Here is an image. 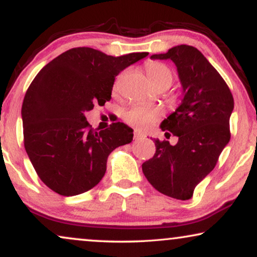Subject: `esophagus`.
<instances>
[{"instance_id":"esophagus-1","label":"esophagus","mask_w":257,"mask_h":257,"mask_svg":"<svg viewBox=\"0 0 257 257\" xmlns=\"http://www.w3.org/2000/svg\"><path fill=\"white\" fill-rule=\"evenodd\" d=\"M133 135H135V139H136V140L142 139L143 137H144V133H143V132H140V131H138V130H136V131H135V133H133Z\"/></svg>"}]
</instances>
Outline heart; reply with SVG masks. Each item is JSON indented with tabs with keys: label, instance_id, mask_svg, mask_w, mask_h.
Returning a JSON list of instances; mask_svg holds the SVG:
<instances>
[{
	"label": "heart",
	"instance_id": "obj_1",
	"mask_svg": "<svg viewBox=\"0 0 257 257\" xmlns=\"http://www.w3.org/2000/svg\"><path fill=\"white\" fill-rule=\"evenodd\" d=\"M145 71L151 82L157 87L161 85L170 86L173 82V72L166 64L160 62H147L145 64ZM118 83L114 84V90L117 89ZM161 115L159 108L144 106V105H133L125 111L124 119L127 124L136 127H146L153 121H156Z\"/></svg>",
	"mask_w": 257,
	"mask_h": 257
}]
</instances>
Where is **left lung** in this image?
I'll use <instances>...</instances> for the list:
<instances>
[{"label":"left lung","mask_w":257,"mask_h":257,"mask_svg":"<svg viewBox=\"0 0 257 257\" xmlns=\"http://www.w3.org/2000/svg\"><path fill=\"white\" fill-rule=\"evenodd\" d=\"M152 59H171L177 65L184 98L180 106L161 122L165 135L178 143L154 139L157 151L143 164V172L157 191L178 200L193 196L229 143V118L234 99L229 87L198 49L177 45Z\"/></svg>","instance_id":"left-lung-1"}]
</instances>
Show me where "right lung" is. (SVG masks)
I'll list each match as a JSON object with an SVG mask.
<instances>
[{
	"instance_id": "1",
	"label": "right lung",
	"mask_w": 257,
	"mask_h": 257,
	"mask_svg": "<svg viewBox=\"0 0 257 257\" xmlns=\"http://www.w3.org/2000/svg\"><path fill=\"white\" fill-rule=\"evenodd\" d=\"M149 52L119 57L73 48L49 62L28 87L22 105L24 147L42 181L59 195L82 194L99 184L117 147L133 130L113 122L93 130L85 112L111 99L115 76Z\"/></svg>"
}]
</instances>
